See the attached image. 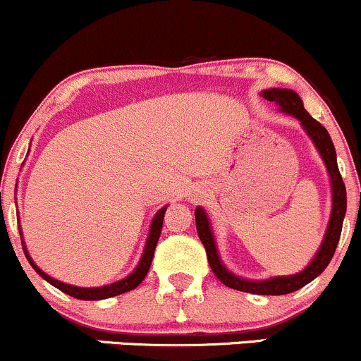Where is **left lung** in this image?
<instances>
[{"instance_id": "left-lung-1", "label": "left lung", "mask_w": 361, "mask_h": 361, "mask_svg": "<svg viewBox=\"0 0 361 361\" xmlns=\"http://www.w3.org/2000/svg\"><path fill=\"white\" fill-rule=\"evenodd\" d=\"M261 97L268 102H275L279 105V110L283 114L292 115L300 122L302 128L305 134L309 135L310 140L316 146L317 152L321 154V159L324 161L327 175H329L331 181V215L329 222H327L324 238H322L321 246L314 258L304 270L295 273V275H280L271 276V279L264 280H250L243 279V276L235 275L224 264L219 255L217 244H215V238L212 233V226H210V219L207 215L204 207H197L195 209V222H197V233L200 238L202 244L205 246L207 258H209V264L212 268L219 280L229 288L241 290V292L256 293V295H285V293L295 292L312 281L316 276L321 275L329 264L331 258H333L334 251H336L339 235H341L343 221H345L346 214V188L343 183V178L339 175L338 169V159H336V149H334L333 140H331L329 132L326 130L317 120H314L304 109L300 97L293 90L287 88H270L261 91Z\"/></svg>"}]
</instances>
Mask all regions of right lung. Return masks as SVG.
Segmentation results:
<instances>
[{"label":"right lung","mask_w":361,"mask_h":361,"mask_svg":"<svg viewBox=\"0 0 361 361\" xmlns=\"http://www.w3.org/2000/svg\"><path fill=\"white\" fill-rule=\"evenodd\" d=\"M166 209H168V205L163 207V209L157 210L154 217H152L151 226H149L146 246H144L142 255H140V259H139L137 267H135L134 270L128 273L127 276H123L122 280H117V281H114V283H109V285H103V287H76V285H69V283H64V281H59V280L52 279L51 275H47V273L40 270V268L35 264V261L30 258V255H28V250H27V246H25V241H23L22 227H18V229H20V235H22L23 251H25V256H27L28 263L32 264V268H34V270L39 273V275L42 276L45 281H49V283L54 285V287L62 290V292L68 293V295L74 297V299H80V300H103V299H110V297L120 295V293L130 292V290H134L140 283V281L146 279L149 268H151L152 256H154L157 239H159L161 229H163L164 212H166Z\"/></svg>","instance_id":"obj_1"}]
</instances>
